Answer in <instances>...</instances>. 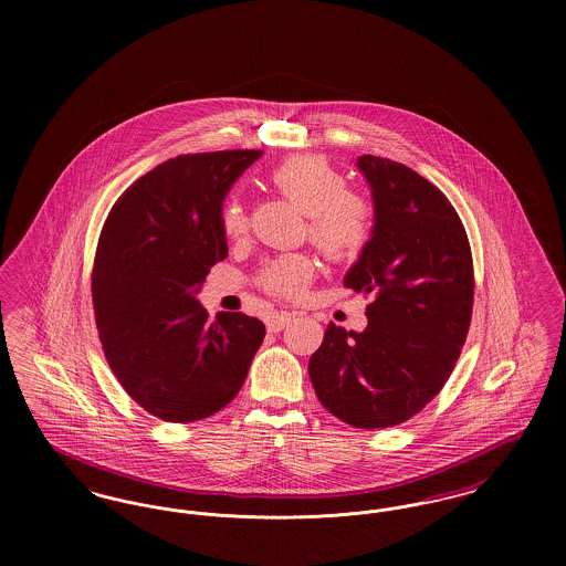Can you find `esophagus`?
I'll list each match as a JSON object with an SVG mask.
<instances>
[{"label":"esophagus","instance_id":"obj_1","mask_svg":"<svg viewBox=\"0 0 566 566\" xmlns=\"http://www.w3.org/2000/svg\"><path fill=\"white\" fill-rule=\"evenodd\" d=\"M295 316L291 314V312H275V314H271L270 318H268V331L270 333H277V331H282L286 324L291 323Z\"/></svg>","mask_w":566,"mask_h":566}]
</instances>
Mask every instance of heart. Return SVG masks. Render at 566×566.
Wrapping results in <instances>:
<instances>
[{
    "label": "heart",
    "mask_w": 566,
    "mask_h": 566,
    "mask_svg": "<svg viewBox=\"0 0 566 566\" xmlns=\"http://www.w3.org/2000/svg\"><path fill=\"white\" fill-rule=\"evenodd\" d=\"M271 185L307 214L310 240L331 261L356 259L371 240L374 208L350 192L348 180L321 157L298 155L271 171ZM222 233L231 240L248 231V212L240 199H229L220 212ZM316 275L307 254H284L263 265L256 284L271 296L295 298Z\"/></svg>",
    "instance_id": "1"
}]
</instances>
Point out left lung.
Masks as SVG:
<instances>
[{"mask_svg": "<svg viewBox=\"0 0 566 566\" xmlns=\"http://www.w3.org/2000/svg\"><path fill=\"white\" fill-rule=\"evenodd\" d=\"M374 233L344 284L371 295L367 328L331 323L310 358L321 403L356 429L401 424L454 371L473 310V259L448 197L403 163L358 157Z\"/></svg>", "mask_w": 566, "mask_h": 566, "instance_id": "8db88e82", "label": "left lung"}]
</instances>
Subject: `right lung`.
<instances>
[{"instance_id": "obj_1", "label": "right lung", "mask_w": 566, "mask_h": 566, "mask_svg": "<svg viewBox=\"0 0 566 566\" xmlns=\"http://www.w3.org/2000/svg\"><path fill=\"white\" fill-rule=\"evenodd\" d=\"M261 150L180 155L112 206L93 263V310L112 374L165 422H195L242 388L265 324L242 312L208 323L197 301L227 256L224 195Z\"/></svg>"}]
</instances>
